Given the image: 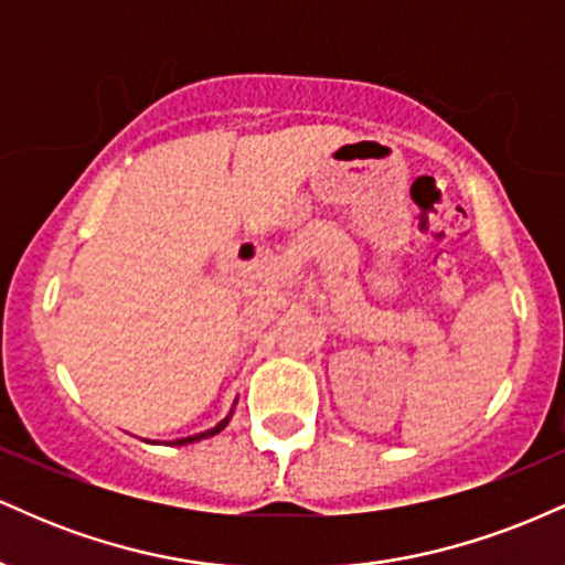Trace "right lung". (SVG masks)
I'll return each mask as SVG.
<instances>
[{"mask_svg":"<svg viewBox=\"0 0 565 565\" xmlns=\"http://www.w3.org/2000/svg\"><path fill=\"white\" fill-rule=\"evenodd\" d=\"M233 412V408H231ZM228 419H231V414L228 417L223 419V423H217L215 427H212V430H204V433H199V436H188V438H178V440H172V444H178V446H183V444H193V440H201V438H212V436H217L220 430H223L225 425H228Z\"/></svg>","mask_w":565,"mask_h":565,"instance_id":"right-lung-1","label":"right lung"}]
</instances>
